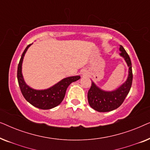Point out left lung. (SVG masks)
Listing matches in <instances>:
<instances>
[{"label":"left lung","mask_w":150,"mask_h":150,"mask_svg":"<svg viewBox=\"0 0 150 150\" xmlns=\"http://www.w3.org/2000/svg\"><path fill=\"white\" fill-rule=\"evenodd\" d=\"M120 51V56L124 59L129 67L128 78L117 89L110 91L100 89L93 81L91 82V88L87 94L88 102L90 106L98 112H108L117 108L124 101L132 86V71L130 57L121 45Z\"/></svg>","instance_id":"left-lung-1"}]
</instances>
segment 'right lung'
<instances>
[{"label":"right lung","instance_id":"1","mask_svg":"<svg viewBox=\"0 0 150 150\" xmlns=\"http://www.w3.org/2000/svg\"><path fill=\"white\" fill-rule=\"evenodd\" d=\"M30 45L32 44L28 45L25 48L18 64L17 72L18 84H19L22 95L26 101L29 102L33 106L40 109H50V108L56 107L61 103L65 97V92L68 86L73 82L76 81L81 79V76H74L65 78L59 83L55 84L54 85L46 89L38 90L33 89L25 83L22 73V65L24 57Z\"/></svg>","mask_w":150,"mask_h":150}]
</instances>
